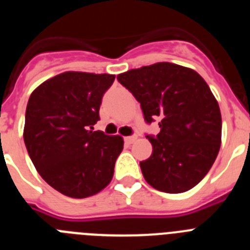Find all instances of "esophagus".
Returning <instances> with one entry per match:
<instances>
[{"instance_id": "obj_1", "label": "esophagus", "mask_w": 250, "mask_h": 250, "mask_svg": "<svg viewBox=\"0 0 250 250\" xmlns=\"http://www.w3.org/2000/svg\"><path fill=\"white\" fill-rule=\"evenodd\" d=\"M136 139H138V136H136V135L126 136V138H125V141H126L127 144H132V143H134V141H135Z\"/></svg>"}]
</instances>
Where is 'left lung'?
<instances>
[{"mask_svg": "<svg viewBox=\"0 0 250 250\" xmlns=\"http://www.w3.org/2000/svg\"><path fill=\"white\" fill-rule=\"evenodd\" d=\"M140 103L147 124L160 132L146 135L152 145L140 161L147 184L178 194L195 187L210 170L222 143V115L208 83L191 68L158 62L118 75Z\"/></svg>", "mask_w": 250, "mask_h": 250, "instance_id": "1", "label": "left lung"}]
</instances>
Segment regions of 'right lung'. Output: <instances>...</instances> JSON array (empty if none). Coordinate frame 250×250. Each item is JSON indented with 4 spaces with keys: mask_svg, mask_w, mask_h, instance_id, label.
Instances as JSON below:
<instances>
[{
    "mask_svg": "<svg viewBox=\"0 0 250 250\" xmlns=\"http://www.w3.org/2000/svg\"><path fill=\"white\" fill-rule=\"evenodd\" d=\"M115 75L67 71L34 90L23 140L39 174L61 194L83 199L105 189L124 147L119 135L94 131Z\"/></svg>",
    "mask_w": 250,
    "mask_h": 250,
    "instance_id": "right-lung-1",
    "label": "right lung"
}]
</instances>
